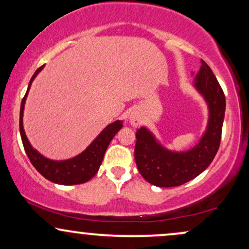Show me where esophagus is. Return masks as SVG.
I'll use <instances>...</instances> for the list:
<instances>
[{"label": "esophagus", "instance_id": "obj_1", "mask_svg": "<svg viewBox=\"0 0 249 249\" xmlns=\"http://www.w3.org/2000/svg\"><path fill=\"white\" fill-rule=\"evenodd\" d=\"M130 123L133 125V126H137V125H139L142 123V116L139 115L137 111H134L130 115Z\"/></svg>", "mask_w": 249, "mask_h": 249}]
</instances>
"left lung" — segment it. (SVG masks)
Here are the masks:
<instances>
[{"label": "left lung", "instance_id": "8db88e82", "mask_svg": "<svg viewBox=\"0 0 249 249\" xmlns=\"http://www.w3.org/2000/svg\"><path fill=\"white\" fill-rule=\"evenodd\" d=\"M194 85L210 108L207 130L198 145L186 152H172L157 142L145 127L137 130L134 159L142 178L158 187L180 186L204 172L215 157L221 141L226 99L213 71L201 61Z\"/></svg>", "mask_w": 249, "mask_h": 249}]
</instances>
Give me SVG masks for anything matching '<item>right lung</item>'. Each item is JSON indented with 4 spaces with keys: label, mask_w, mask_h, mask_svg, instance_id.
Listing matches in <instances>:
<instances>
[{
    "label": "right lung",
    "mask_w": 249,
    "mask_h": 249,
    "mask_svg": "<svg viewBox=\"0 0 249 249\" xmlns=\"http://www.w3.org/2000/svg\"><path fill=\"white\" fill-rule=\"evenodd\" d=\"M43 67L44 65L38 68L36 70V72L34 73V76L31 77L29 87H28L27 92H25L21 103V111H19V133H21V138L22 142H23L25 153H27L28 158H29L31 164L34 165V167L45 179L61 185L83 184V182L89 181V180L98 172L103 158H104L105 151H107L108 144L112 141L113 137L116 136V133L122 128L123 122L116 121L111 123L110 125H107L95 141L89 145L87 150L83 151L81 154H78L75 158L62 161H55L44 158L42 154H39L36 150H34L30 142H28L27 136H25V132L23 130V108L25 98H27L31 82L34 81V78L42 70Z\"/></svg>",
    "instance_id": "obj_1"
}]
</instances>
